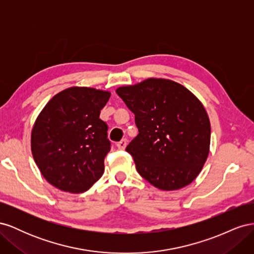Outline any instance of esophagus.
Instances as JSON below:
<instances>
[{"mask_svg": "<svg viewBox=\"0 0 254 254\" xmlns=\"http://www.w3.org/2000/svg\"><path fill=\"white\" fill-rule=\"evenodd\" d=\"M126 145H127V140H126V139H123L122 141H120V142L117 143L118 148H120V149H125Z\"/></svg>", "mask_w": 254, "mask_h": 254, "instance_id": "1", "label": "esophagus"}]
</instances>
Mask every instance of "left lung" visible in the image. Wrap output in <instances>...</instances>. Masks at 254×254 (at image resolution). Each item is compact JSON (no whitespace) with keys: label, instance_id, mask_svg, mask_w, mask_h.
Instances as JSON below:
<instances>
[{"label":"left lung","instance_id":"obj_1","mask_svg":"<svg viewBox=\"0 0 254 254\" xmlns=\"http://www.w3.org/2000/svg\"><path fill=\"white\" fill-rule=\"evenodd\" d=\"M117 93L133 112L139 130L126 147L137 173L163 190L193 182L211 141L210 120L200 101L180 83L157 78L121 87Z\"/></svg>","mask_w":254,"mask_h":254}]
</instances>
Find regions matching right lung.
Here are the masks:
<instances>
[{
    "label": "right lung",
    "mask_w": 254,
    "mask_h": 254,
    "mask_svg": "<svg viewBox=\"0 0 254 254\" xmlns=\"http://www.w3.org/2000/svg\"><path fill=\"white\" fill-rule=\"evenodd\" d=\"M109 98L107 91L72 87L45 105L32 131V152L52 186L82 193L102 177L111 142L99 114Z\"/></svg>",
    "instance_id": "add662e5"
}]
</instances>
